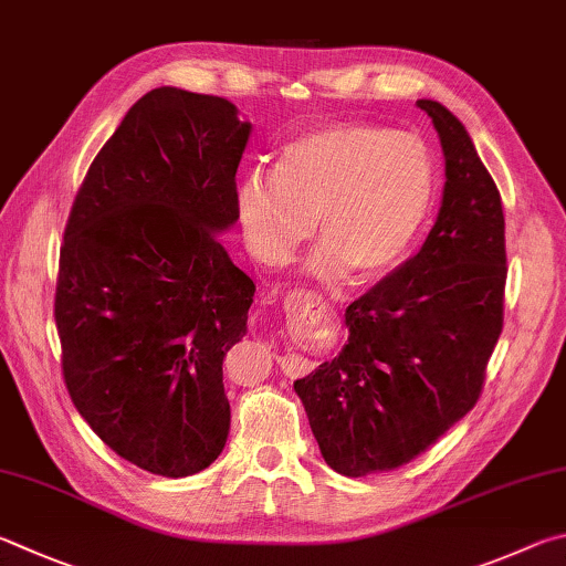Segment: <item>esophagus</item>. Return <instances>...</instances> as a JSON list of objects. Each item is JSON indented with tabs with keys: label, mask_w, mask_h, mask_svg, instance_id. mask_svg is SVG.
Here are the masks:
<instances>
[{
	"label": "esophagus",
	"mask_w": 566,
	"mask_h": 566,
	"mask_svg": "<svg viewBox=\"0 0 566 566\" xmlns=\"http://www.w3.org/2000/svg\"><path fill=\"white\" fill-rule=\"evenodd\" d=\"M282 371L286 374V376H304V374H310L312 371V361L310 358H304V356H284L282 358Z\"/></svg>",
	"instance_id": "1"
}]
</instances>
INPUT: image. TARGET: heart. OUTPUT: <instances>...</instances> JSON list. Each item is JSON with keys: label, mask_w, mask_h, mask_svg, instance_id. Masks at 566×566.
Returning a JSON list of instances; mask_svg holds the SVG:
<instances>
[{"label": "heart", "mask_w": 566, "mask_h": 566, "mask_svg": "<svg viewBox=\"0 0 566 566\" xmlns=\"http://www.w3.org/2000/svg\"><path fill=\"white\" fill-rule=\"evenodd\" d=\"M436 200L426 143L371 123H334L292 140L274 172L256 168L240 182L238 218L262 264H284L310 238L318 276L378 280L406 260Z\"/></svg>", "instance_id": "obj_1"}]
</instances>
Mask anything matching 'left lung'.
<instances>
[{
	"label": "left lung",
	"mask_w": 566,
	"mask_h": 566,
	"mask_svg": "<svg viewBox=\"0 0 566 566\" xmlns=\"http://www.w3.org/2000/svg\"><path fill=\"white\" fill-rule=\"evenodd\" d=\"M446 158L443 202L418 254L348 304V342L294 381L328 468L406 465L478 403L502 332L507 254L495 180L443 104L416 101Z\"/></svg>",
	"instance_id": "left-lung-1"
}]
</instances>
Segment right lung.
<instances>
[{"label":"right lung","mask_w":566,"mask_h":566,"mask_svg":"<svg viewBox=\"0 0 566 566\" xmlns=\"http://www.w3.org/2000/svg\"><path fill=\"white\" fill-rule=\"evenodd\" d=\"M252 126L228 98L160 86L130 106L71 208L54 318L81 418L140 470L188 478L230 433L222 358L254 282L218 232L238 222Z\"/></svg>","instance_id":"1"}]
</instances>
